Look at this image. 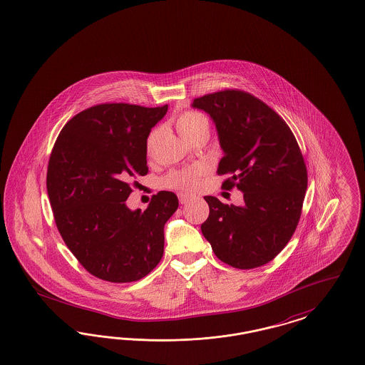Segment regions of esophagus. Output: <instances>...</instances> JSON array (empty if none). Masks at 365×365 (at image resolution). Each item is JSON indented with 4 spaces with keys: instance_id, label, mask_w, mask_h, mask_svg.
<instances>
[{
    "instance_id": "34e87169",
    "label": "esophagus",
    "mask_w": 365,
    "mask_h": 365,
    "mask_svg": "<svg viewBox=\"0 0 365 365\" xmlns=\"http://www.w3.org/2000/svg\"><path fill=\"white\" fill-rule=\"evenodd\" d=\"M178 198H179V202H180L182 205H185V203H187V202L192 200V195H189V194H183V192H179V194H178Z\"/></svg>"
}]
</instances>
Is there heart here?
I'll use <instances>...</instances> for the list:
<instances>
[{
    "label": "heart",
    "instance_id": "heart-1",
    "mask_svg": "<svg viewBox=\"0 0 365 365\" xmlns=\"http://www.w3.org/2000/svg\"><path fill=\"white\" fill-rule=\"evenodd\" d=\"M175 125L179 135L187 141H191V140L203 136V135L209 136V130H210V124H209L207 117L205 114L198 113V112H185V113L180 114L176 118ZM155 138H156V133H152L148 138V150H151ZM202 174H203V168L201 167L174 171V173L168 174L164 179V185L167 187H173V189H195V186L198 183V178Z\"/></svg>",
    "mask_w": 365,
    "mask_h": 365
}]
</instances>
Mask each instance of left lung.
<instances>
[{"instance_id": "left-lung-1", "label": "left lung", "mask_w": 365, "mask_h": 365, "mask_svg": "<svg viewBox=\"0 0 365 365\" xmlns=\"http://www.w3.org/2000/svg\"><path fill=\"white\" fill-rule=\"evenodd\" d=\"M191 106L215 124L224 151L217 173L229 176L222 187L244 194L242 206L205 197L210 213L202 235L227 264H267L287 245L301 218L307 170L295 136L277 112L241 90L207 94Z\"/></svg>"}]
</instances>
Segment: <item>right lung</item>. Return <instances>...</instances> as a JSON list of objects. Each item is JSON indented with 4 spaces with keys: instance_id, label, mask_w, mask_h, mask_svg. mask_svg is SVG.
<instances>
[{
    "instance_id": "right-lung-1",
    "label": "right lung",
    "mask_w": 365,
    "mask_h": 365,
    "mask_svg": "<svg viewBox=\"0 0 365 365\" xmlns=\"http://www.w3.org/2000/svg\"><path fill=\"white\" fill-rule=\"evenodd\" d=\"M168 106L101 103L74 115L51 152L47 192L68 250L91 275L112 283L148 275L164 251L178 197L160 191L130 210V180L147 175V138Z\"/></svg>"
}]
</instances>
